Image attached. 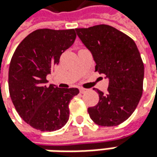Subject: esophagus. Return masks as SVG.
Listing matches in <instances>:
<instances>
[{
	"mask_svg": "<svg viewBox=\"0 0 157 157\" xmlns=\"http://www.w3.org/2000/svg\"><path fill=\"white\" fill-rule=\"evenodd\" d=\"M80 90V93H85L86 91H87V89H83V88H81V89H79Z\"/></svg>",
	"mask_w": 157,
	"mask_h": 157,
	"instance_id": "obj_1",
	"label": "esophagus"
}]
</instances>
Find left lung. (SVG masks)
<instances>
[{"label":"left lung","instance_id":"left-lung-1","mask_svg":"<svg viewBox=\"0 0 157 157\" xmlns=\"http://www.w3.org/2000/svg\"><path fill=\"white\" fill-rule=\"evenodd\" d=\"M95 62V71L109 80L108 92L97 89L99 101L88 109L97 125L111 127L126 121L143 95L144 66L135 41L109 25L75 29Z\"/></svg>","mask_w":157,"mask_h":157}]
</instances>
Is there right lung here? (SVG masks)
<instances>
[{"label":"right lung","instance_id":"add662e5","mask_svg":"<svg viewBox=\"0 0 157 157\" xmlns=\"http://www.w3.org/2000/svg\"><path fill=\"white\" fill-rule=\"evenodd\" d=\"M75 29H37L20 43L11 59L8 88L19 116L41 131H55L68 121V104L79 89L48 85L47 75L73 45Z\"/></svg>","mask_w":157,"mask_h":157}]
</instances>
